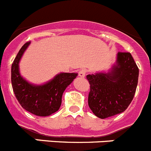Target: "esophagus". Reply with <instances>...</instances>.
<instances>
[{"instance_id": "34e87169", "label": "esophagus", "mask_w": 151, "mask_h": 151, "mask_svg": "<svg viewBox=\"0 0 151 151\" xmlns=\"http://www.w3.org/2000/svg\"><path fill=\"white\" fill-rule=\"evenodd\" d=\"M86 70L84 68L81 69V70H79V72H78V74L79 76L81 77H84L86 76Z\"/></svg>"}]
</instances>
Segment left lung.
<instances>
[{
    "label": "left lung",
    "mask_w": 151,
    "mask_h": 151,
    "mask_svg": "<svg viewBox=\"0 0 151 151\" xmlns=\"http://www.w3.org/2000/svg\"><path fill=\"white\" fill-rule=\"evenodd\" d=\"M139 70L130 52H119L116 64L108 73L88 74L89 107L101 119L126 111L132 101Z\"/></svg>",
    "instance_id": "left-lung-1"
}]
</instances>
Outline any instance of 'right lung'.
Instances as JSON below:
<instances>
[{
    "instance_id": "add662e5",
    "label": "right lung",
    "mask_w": 151,
    "mask_h": 151,
    "mask_svg": "<svg viewBox=\"0 0 151 151\" xmlns=\"http://www.w3.org/2000/svg\"><path fill=\"white\" fill-rule=\"evenodd\" d=\"M27 42L22 47L11 68V82L13 92L19 103L25 110L40 116H50L59 111L64 91L76 78V73H60L43 85H34L23 78L19 73L20 59L29 46Z\"/></svg>"
}]
</instances>
